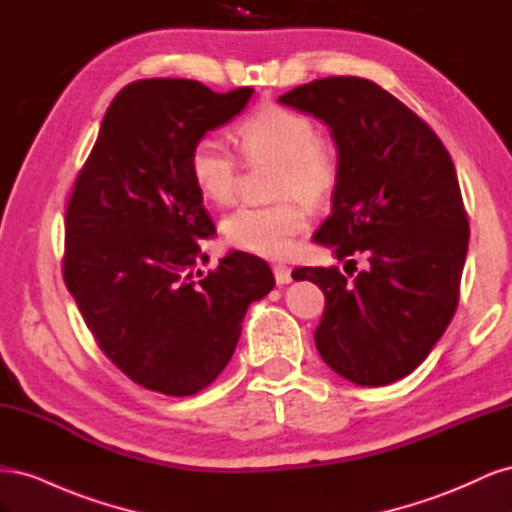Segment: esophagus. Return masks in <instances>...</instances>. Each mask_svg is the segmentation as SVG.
I'll return each instance as SVG.
<instances>
[{
    "instance_id": "esophagus-1",
    "label": "esophagus",
    "mask_w": 512,
    "mask_h": 512,
    "mask_svg": "<svg viewBox=\"0 0 512 512\" xmlns=\"http://www.w3.org/2000/svg\"><path fill=\"white\" fill-rule=\"evenodd\" d=\"M273 275H275V282L280 284V286L292 282V271L286 265H275L273 267Z\"/></svg>"
}]
</instances>
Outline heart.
<instances>
[{
    "mask_svg": "<svg viewBox=\"0 0 512 512\" xmlns=\"http://www.w3.org/2000/svg\"><path fill=\"white\" fill-rule=\"evenodd\" d=\"M241 151L250 160H280L284 194H299L309 203L327 198L337 181L333 153L318 143L314 121L290 108L258 106L237 126ZM190 173L198 192L215 205H228L237 196L239 160L218 136H203L190 153ZM309 224L303 203L294 198L273 205H243L224 220V237L265 258L286 256L294 237Z\"/></svg>",
    "mask_w": 512,
    "mask_h": 512,
    "instance_id": "obj_1",
    "label": "heart"
}]
</instances>
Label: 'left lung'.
Instances as JSON below:
<instances>
[{
  "mask_svg": "<svg viewBox=\"0 0 512 512\" xmlns=\"http://www.w3.org/2000/svg\"><path fill=\"white\" fill-rule=\"evenodd\" d=\"M277 100L327 123L337 149L331 215L314 239L337 260H369L352 280L335 267L292 273L327 299L316 348L354 384H391L427 359L457 309L470 228L453 160L421 117L359 76Z\"/></svg>",
  "mask_w": 512,
  "mask_h": 512,
  "instance_id": "8db88e82",
  "label": "left lung"
}]
</instances>
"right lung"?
Wrapping results in <instances>:
<instances>
[{"instance_id": "obj_1", "label": "right lung", "mask_w": 512, "mask_h": 512, "mask_svg": "<svg viewBox=\"0 0 512 512\" xmlns=\"http://www.w3.org/2000/svg\"><path fill=\"white\" fill-rule=\"evenodd\" d=\"M254 96L188 79L121 89L104 115L66 211L64 280L98 346L149 391L188 397L228 365L247 307L275 286L271 267L228 252L207 275L215 235L190 153Z\"/></svg>"}]
</instances>
